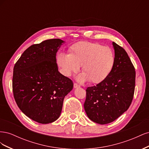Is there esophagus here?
I'll return each instance as SVG.
<instances>
[{
  "mask_svg": "<svg viewBox=\"0 0 149 149\" xmlns=\"http://www.w3.org/2000/svg\"><path fill=\"white\" fill-rule=\"evenodd\" d=\"M79 87H80V86L79 84H78L77 83H74V88H79Z\"/></svg>",
  "mask_w": 149,
  "mask_h": 149,
  "instance_id": "34e87169",
  "label": "esophagus"
}]
</instances>
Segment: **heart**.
Listing matches in <instances>:
<instances>
[{"mask_svg":"<svg viewBox=\"0 0 149 149\" xmlns=\"http://www.w3.org/2000/svg\"><path fill=\"white\" fill-rule=\"evenodd\" d=\"M115 57L112 49L97 43L79 42L71 47V54L61 53L57 56V62L62 73L69 76L78 71L82 65L83 73L78 79L83 81L101 82L109 74L114 65Z\"/></svg>","mask_w":149,"mask_h":149,"instance_id":"b5f03b06","label":"heart"}]
</instances>
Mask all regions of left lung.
I'll list each match as a JSON object with an SVG mask.
<instances>
[{
    "label": "left lung",
    "instance_id": "obj_1",
    "mask_svg": "<svg viewBox=\"0 0 149 149\" xmlns=\"http://www.w3.org/2000/svg\"><path fill=\"white\" fill-rule=\"evenodd\" d=\"M115 61L107 77L96 86L88 87L84 104L88 118L100 124H109L118 119L131 104L136 71L125 49L112 42Z\"/></svg>",
    "mask_w": 149,
    "mask_h": 149
}]
</instances>
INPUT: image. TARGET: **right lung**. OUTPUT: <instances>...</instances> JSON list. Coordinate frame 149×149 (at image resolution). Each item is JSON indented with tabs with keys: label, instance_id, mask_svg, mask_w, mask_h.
Masks as SVG:
<instances>
[{
	"label": "right lung",
	"instance_id": "obj_1",
	"mask_svg": "<svg viewBox=\"0 0 149 149\" xmlns=\"http://www.w3.org/2000/svg\"><path fill=\"white\" fill-rule=\"evenodd\" d=\"M63 40L49 39L33 44L13 67L12 90L20 109L40 124L59 118L63 103L73 87L72 80L58 71L56 54Z\"/></svg>",
	"mask_w": 149,
	"mask_h": 149
}]
</instances>
